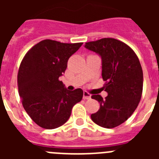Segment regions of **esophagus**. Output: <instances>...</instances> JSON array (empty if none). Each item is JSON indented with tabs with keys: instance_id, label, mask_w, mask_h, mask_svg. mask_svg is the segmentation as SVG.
Returning <instances> with one entry per match:
<instances>
[{
	"instance_id": "34e87169",
	"label": "esophagus",
	"mask_w": 159,
	"mask_h": 159,
	"mask_svg": "<svg viewBox=\"0 0 159 159\" xmlns=\"http://www.w3.org/2000/svg\"><path fill=\"white\" fill-rule=\"evenodd\" d=\"M91 95H90L89 93H88V92H84V96H83V98H84V99H91Z\"/></svg>"
}]
</instances>
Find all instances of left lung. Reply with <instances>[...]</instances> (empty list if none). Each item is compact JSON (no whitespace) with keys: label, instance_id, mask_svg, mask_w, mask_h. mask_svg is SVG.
<instances>
[{"label":"left lung","instance_id":"obj_1","mask_svg":"<svg viewBox=\"0 0 159 159\" xmlns=\"http://www.w3.org/2000/svg\"><path fill=\"white\" fill-rule=\"evenodd\" d=\"M84 46L100 55L103 87L108 93L105 99L92 95L100 107L91 118L102 127H118L130 117L141 99L143 73L139 60L131 48L114 38L87 42Z\"/></svg>","mask_w":159,"mask_h":159}]
</instances>
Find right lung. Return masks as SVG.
<instances>
[{"label": "right lung", "instance_id": "right-lung-1", "mask_svg": "<svg viewBox=\"0 0 159 159\" xmlns=\"http://www.w3.org/2000/svg\"><path fill=\"white\" fill-rule=\"evenodd\" d=\"M82 44L43 40L24 57L17 74L18 92L25 110L39 127L62 126L69 119L73 106L82 99L81 88L68 91L59 80L68 59Z\"/></svg>", "mask_w": 159, "mask_h": 159}]
</instances>
